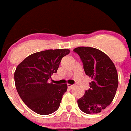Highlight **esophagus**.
I'll list each match as a JSON object with an SVG mask.
<instances>
[{"label": "esophagus", "instance_id": "1", "mask_svg": "<svg viewBox=\"0 0 131 131\" xmlns=\"http://www.w3.org/2000/svg\"><path fill=\"white\" fill-rule=\"evenodd\" d=\"M67 86H68V88L69 89H72V88H73L75 86V84H68Z\"/></svg>", "mask_w": 131, "mask_h": 131}]
</instances>
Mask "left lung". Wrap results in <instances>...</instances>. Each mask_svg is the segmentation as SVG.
<instances>
[{
  "mask_svg": "<svg viewBox=\"0 0 131 131\" xmlns=\"http://www.w3.org/2000/svg\"><path fill=\"white\" fill-rule=\"evenodd\" d=\"M73 52L79 56L86 75L93 79L90 88L77 101L79 107L85 113H99L115 96L118 85L116 67L105 53L95 48L79 47Z\"/></svg>",
  "mask_w": 131,
  "mask_h": 131,
  "instance_id": "left-lung-1",
  "label": "left lung"
}]
</instances>
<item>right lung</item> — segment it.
I'll use <instances>...</instances> for the list:
<instances>
[{
	"instance_id": "add662e5",
	"label": "right lung",
	"mask_w": 131,
	"mask_h": 131,
	"mask_svg": "<svg viewBox=\"0 0 131 131\" xmlns=\"http://www.w3.org/2000/svg\"><path fill=\"white\" fill-rule=\"evenodd\" d=\"M68 49L47 50L27 57L17 66L14 77L16 90L23 102L34 112L50 115L58 110L67 84L48 82L56 73Z\"/></svg>"
}]
</instances>
